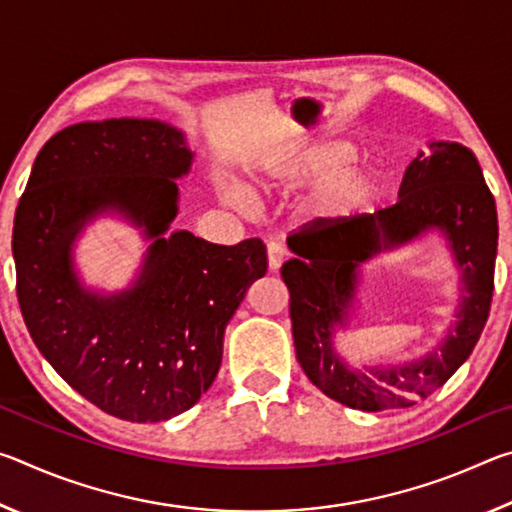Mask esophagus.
Masks as SVG:
<instances>
[{"label": "esophagus", "instance_id": "34e87169", "mask_svg": "<svg viewBox=\"0 0 512 512\" xmlns=\"http://www.w3.org/2000/svg\"><path fill=\"white\" fill-rule=\"evenodd\" d=\"M266 253H268V268H271V271H277L284 259H287V250H284L282 244H277V241H271V244L266 246Z\"/></svg>", "mask_w": 512, "mask_h": 512}]
</instances>
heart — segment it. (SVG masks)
<instances>
[{"mask_svg": "<svg viewBox=\"0 0 512 512\" xmlns=\"http://www.w3.org/2000/svg\"><path fill=\"white\" fill-rule=\"evenodd\" d=\"M357 158L359 149L352 142H307L268 160L259 173V185L268 192H289L318 183L311 198L314 214L332 221L352 219L368 210L381 185L377 171L352 167ZM230 201L239 203V198L230 194Z\"/></svg>", "mask_w": 512, "mask_h": 512, "instance_id": "1", "label": "heart"}]
</instances>
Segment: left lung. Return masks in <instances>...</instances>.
<instances>
[{
    "label": "left lung",
    "instance_id": "left-lung-1",
    "mask_svg": "<svg viewBox=\"0 0 512 512\" xmlns=\"http://www.w3.org/2000/svg\"><path fill=\"white\" fill-rule=\"evenodd\" d=\"M431 146V155L420 153L409 164L395 205L341 221L316 219L287 239L296 257L280 273L289 289L296 357L311 384L350 409H409L427 400L470 357L490 314L499 237L495 198L470 149L456 142ZM429 227L446 232L464 266L457 325L420 362L350 371L331 350V334L347 315L358 264Z\"/></svg>",
    "mask_w": 512,
    "mask_h": 512
}]
</instances>
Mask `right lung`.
Segmentation results:
<instances>
[{
    "instance_id": "1",
    "label": "right lung",
    "mask_w": 512,
    "mask_h": 512,
    "mask_svg": "<svg viewBox=\"0 0 512 512\" xmlns=\"http://www.w3.org/2000/svg\"><path fill=\"white\" fill-rule=\"evenodd\" d=\"M192 151L155 119L83 121L42 146L17 203V300L38 345L76 393L128 422H160L198 402L219 372L223 332L266 246H216L192 232L164 237ZM115 206L154 239L145 273L117 299L83 292L68 246L82 223Z\"/></svg>"
}]
</instances>
